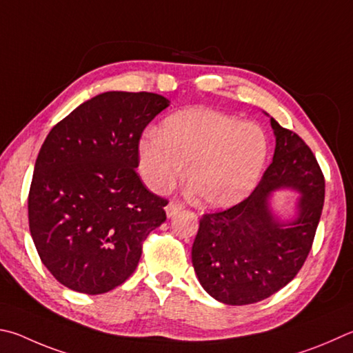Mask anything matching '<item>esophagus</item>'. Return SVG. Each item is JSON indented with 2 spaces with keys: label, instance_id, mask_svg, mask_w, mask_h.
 <instances>
[{
  "label": "esophagus",
  "instance_id": "obj_1",
  "mask_svg": "<svg viewBox=\"0 0 353 353\" xmlns=\"http://www.w3.org/2000/svg\"><path fill=\"white\" fill-rule=\"evenodd\" d=\"M182 207H183V205H182L181 202H177V201H171V202L165 207V210H166V214H168V216L176 214L179 210H182Z\"/></svg>",
  "mask_w": 353,
  "mask_h": 353
}]
</instances>
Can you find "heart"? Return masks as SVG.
Masks as SVG:
<instances>
[{
    "mask_svg": "<svg viewBox=\"0 0 353 353\" xmlns=\"http://www.w3.org/2000/svg\"><path fill=\"white\" fill-rule=\"evenodd\" d=\"M270 151L265 131L225 112L193 108L163 121L140 140L139 166L157 193L174 187L188 163L187 179L210 207H230L258 185Z\"/></svg>",
    "mask_w": 353,
    "mask_h": 353,
    "instance_id": "b5f03b06",
    "label": "heart"
}]
</instances>
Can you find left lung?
Masks as SVG:
<instances>
[{
	"label": "left lung",
	"instance_id": "8db88e82",
	"mask_svg": "<svg viewBox=\"0 0 353 353\" xmlns=\"http://www.w3.org/2000/svg\"><path fill=\"white\" fill-rule=\"evenodd\" d=\"M276 136L273 162L253 193L233 207L203 213L191 259L202 287L230 305L254 304L296 276L309 256L323 213L325 181L312 150L296 132L270 120ZM301 191L300 216L280 224L268 210L273 189Z\"/></svg>",
	"mask_w": 353,
	"mask_h": 353
}]
</instances>
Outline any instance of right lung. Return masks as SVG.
Returning a JSON list of instances; mask_svg holds the SVG:
<instances>
[{
  "label": "right lung",
  "mask_w": 353,
  "mask_h": 353,
  "mask_svg": "<svg viewBox=\"0 0 353 353\" xmlns=\"http://www.w3.org/2000/svg\"><path fill=\"white\" fill-rule=\"evenodd\" d=\"M170 101L152 92L100 94L59 121L41 145L29 190L38 256L70 290L100 294L136 270L168 201L137 174L139 145Z\"/></svg>",
  "instance_id": "obj_1"
}]
</instances>
